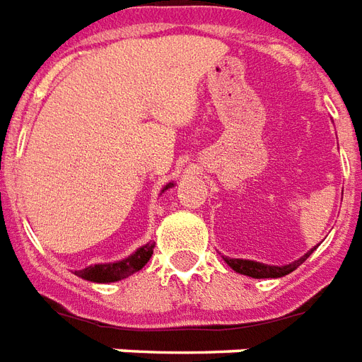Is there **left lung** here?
<instances>
[{"label": "left lung", "mask_w": 362, "mask_h": 362, "mask_svg": "<svg viewBox=\"0 0 362 362\" xmlns=\"http://www.w3.org/2000/svg\"><path fill=\"white\" fill-rule=\"evenodd\" d=\"M314 250H310L304 257H300L298 261H294L291 265H284V267H271V265H263V263H255V261H247V259H228L224 257L230 267L234 269L235 273H242V275L253 276V279H276V276H284L292 273L294 269L302 265L306 259L310 257V253Z\"/></svg>", "instance_id": "8db88e82"}]
</instances>
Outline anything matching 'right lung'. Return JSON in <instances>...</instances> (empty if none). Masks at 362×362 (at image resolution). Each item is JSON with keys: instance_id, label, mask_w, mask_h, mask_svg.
Masks as SVG:
<instances>
[{"instance_id": "1", "label": "right lung", "mask_w": 362, "mask_h": 362, "mask_svg": "<svg viewBox=\"0 0 362 362\" xmlns=\"http://www.w3.org/2000/svg\"><path fill=\"white\" fill-rule=\"evenodd\" d=\"M169 187V185H168ZM165 187V189H168ZM153 253V243H146L140 250L134 251L130 257L122 259L119 263H109V265H91V267L83 269V271H76V275L91 281V283H115L120 279H127L128 275H132L136 271L144 267L146 263L150 261Z\"/></svg>"}]
</instances>
